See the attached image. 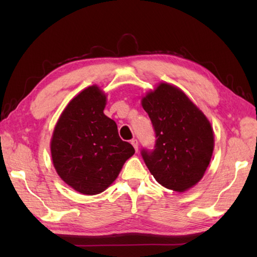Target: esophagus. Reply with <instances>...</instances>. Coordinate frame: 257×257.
<instances>
[{
	"instance_id": "1",
	"label": "esophagus",
	"mask_w": 257,
	"mask_h": 257,
	"mask_svg": "<svg viewBox=\"0 0 257 257\" xmlns=\"http://www.w3.org/2000/svg\"><path fill=\"white\" fill-rule=\"evenodd\" d=\"M132 145L134 146L135 150L138 151V147H139V146H138V140H137V139H133V140H132Z\"/></svg>"
}]
</instances>
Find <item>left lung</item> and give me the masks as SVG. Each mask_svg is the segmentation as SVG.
<instances>
[{"instance_id":"left-lung-1","label":"left lung","mask_w":257,"mask_h":257,"mask_svg":"<svg viewBox=\"0 0 257 257\" xmlns=\"http://www.w3.org/2000/svg\"><path fill=\"white\" fill-rule=\"evenodd\" d=\"M156 132V149L143 150L150 173L162 187L184 192L203 178L214 149V132L203 111L172 84H157L141 99Z\"/></svg>"}]
</instances>
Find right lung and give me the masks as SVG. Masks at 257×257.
<instances>
[{
    "label": "right lung",
    "mask_w": 257,
    "mask_h": 257,
    "mask_svg": "<svg viewBox=\"0 0 257 257\" xmlns=\"http://www.w3.org/2000/svg\"><path fill=\"white\" fill-rule=\"evenodd\" d=\"M107 95L99 86L81 90L64 108L51 139L53 166L77 192L95 195L114 182L135 149L120 139L117 124L103 113Z\"/></svg>",
    "instance_id": "obj_1"
}]
</instances>
